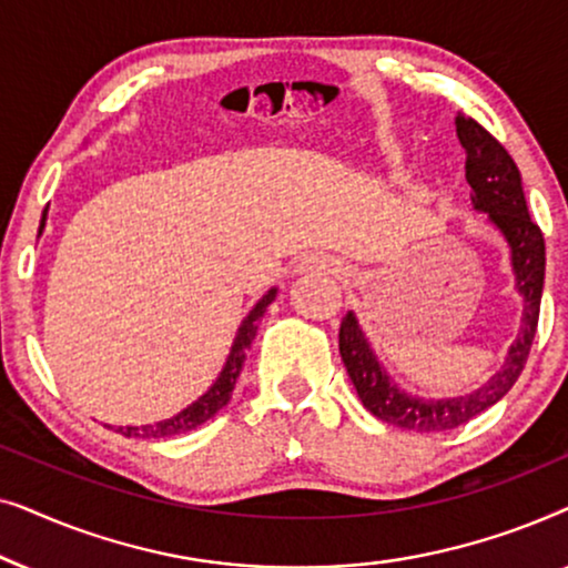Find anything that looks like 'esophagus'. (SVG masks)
Returning <instances> with one entry per match:
<instances>
[{
    "label": "esophagus",
    "mask_w": 568,
    "mask_h": 568,
    "mask_svg": "<svg viewBox=\"0 0 568 568\" xmlns=\"http://www.w3.org/2000/svg\"><path fill=\"white\" fill-rule=\"evenodd\" d=\"M300 274H317V276H341L344 274V266H341L338 258L325 253H310L302 258L297 266Z\"/></svg>",
    "instance_id": "obj_1"
}]
</instances>
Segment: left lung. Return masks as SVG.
<instances>
[{
  "label": "left lung",
  "instance_id": "8db88e82",
  "mask_svg": "<svg viewBox=\"0 0 568 568\" xmlns=\"http://www.w3.org/2000/svg\"><path fill=\"white\" fill-rule=\"evenodd\" d=\"M455 131L465 150V181L470 185V204L476 212H484L507 240L515 290L523 300L517 338L511 341L504 364L476 390L455 395V398H422L393 383L354 313H346L338 331L341 359L364 408L379 422L418 434L457 429L511 390L530 354L540 315L542 278H546V243H542L540 227L527 214L523 175L515 160L468 115L457 113Z\"/></svg>",
  "mask_w": 568,
  "mask_h": 568
}]
</instances>
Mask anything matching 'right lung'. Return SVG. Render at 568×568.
<instances>
[{
    "label": "right lung",
    "instance_id": "1",
    "mask_svg": "<svg viewBox=\"0 0 568 568\" xmlns=\"http://www.w3.org/2000/svg\"><path fill=\"white\" fill-rule=\"evenodd\" d=\"M45 227V212H43V220H41V227H38V237H41V232ZM276 286H271V290L263 294V297L255 302L251 313L243 317V323H240V328L235 333V341H232V348L227 354V362H224V367L216 379L212 383V387L191 403V406H185L181 414L170 416V418H162L158 424H144V426H119L115 432H121L123 437H139V439H162V437H175V434H185L191 429H196L204 422H209L214 414H220V410L227 406L230 398H232V390H235V383L240 377V372H243V364H245V354L247 348H251L253 338H255V331H258V321L266 313V307L271 302L276 300Z\"/></svg>",
    "mask_w": 568,
    "mask_h": 568
}]
</instances>
